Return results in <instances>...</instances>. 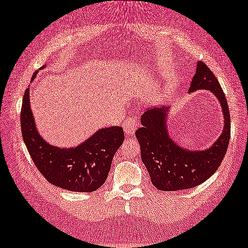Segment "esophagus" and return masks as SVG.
Here are the masks:
<instances>
[{
  "label": "esophagus",
  "mask_w": 248,
  "mask_h": 248,
  "mask_svg": "<svg viewBox=\"0 0 248 248\" xmlns=\"http://www.w3.org/2000/svg\"><path fill=\"white\" fill-rule=\"evenodd\" d=\"M137 127H138L137 119L133 117V115H129V117L124 121L123 129L128 136H133L135 134L136 129H137Z\"/></svg>",
  "instance_id": "1"
}]
</instances>
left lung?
I'll return each instance as SVG.
<instances>
[{"label":"left lung","instance_id":"1","mask_svg":"<svg viewBox=\"0 0 248 248\" xmlns=\"http://www.w3.org/2000/svg\"><path fill=\"white\" fill-rule=\"evenodd\" d=\"M208 90L218 99L224 113V129L206 150L190 151L171 139L167 126L170 107L146 110L141 117L142 127L136 130L145 165L153 185L159 190L175 191L198 186L218 169L230 140V112L227 98L215 75L199 61L191 79L189 92Z\"/></svg>","mask_w":248,"mask_h":248}]
</instances>
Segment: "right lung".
Segmentation results:
<instances>
[{"mask_svg":"<svg viewBox=\"0 0 248 248\" xmlns=\"http://www.w3.org/2000/svg\"><path fill=\"white\" fill-rule=\"evenodd\" d=\"M20 119L22 138L33 163L49 183L80 193H91L105 183L113 156L123 143L122 127L99 129L75 148L53 146L37 131L30 106V89L24 92Z\"/></svg>","mask_w":248,"mask_h":248,"instance_id":"right-lung-1","label":"right lung"}]
</instances>
